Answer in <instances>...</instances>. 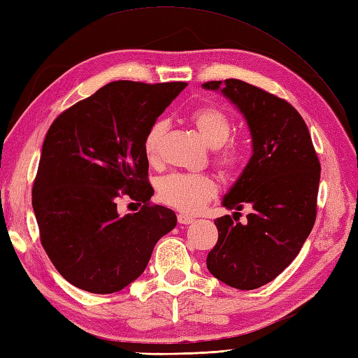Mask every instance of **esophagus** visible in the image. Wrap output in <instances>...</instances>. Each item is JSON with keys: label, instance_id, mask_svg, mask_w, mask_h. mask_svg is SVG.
Returning <instances> with one entry per match:
<instances>
[{"label": "esophagus", "instance_id": "34e87169", "mask_svg": "<svg viewBox=\"0 0 358 358\" xmlns=\"http://www.w3.org/2000/svg\"><path fill=\"white\" fill-rule=\"evenodd\" d=\"M178 223L180 225H189V223H192L195 219L194 217H191V215H186V214H178Z\"/></svg>", "mask_w": 358, "mask_h": 358}]
</instances>
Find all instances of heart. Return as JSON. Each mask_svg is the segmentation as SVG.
Instances as JSON below:
<instances>
[{"label":"heart","mask_w":358,"mask_h":358,"mask_svg":"<svg viewBox=\"0 0 358 358\" xmlns=\"http://www.w3.org/2000/svg\"><path fill=\"white\" fill-rule=\"evenodd\" d=\"M189 121L200 133L203 141L215 149L214 161L223 172L234 173L239 171L243 159L241 147L223 145L228 141L231 129H233L225 111L214 105H205V107L195 108L189 115ZM167 127L169 125L166 121L158 119L145 131L143 150L147 161L152 164L159 161L161 144H163ZM158 195L164 205L178 209L181 213L194 214L215 197L217 185L209 175L171 173L158 183Z\"/></svg>","instance_id":"b5f03b06"}]
</instances>
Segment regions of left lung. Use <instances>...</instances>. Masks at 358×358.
Wrapping results in <instances>:
<instances>
[{"label": "left lung", "instance_id": "left-lung-1", "mask_svg": "<svg viewBox=\"0 0 358 358\" xmlns=\"http://www.w3.org/2000/svg\"><path fill=\"white\" fill-rule=\"evenodd\" d=\"M203 88L219 90L239 108L253 144L248 164L222 201L253 213L245 223L229 215L214 220L219 239L206 265L227 285L253 290L281 275L309 237L321 166L304 119L287 101L237 79L206 82Z\"/></svg>", "mask_w": 358, "mask_h": 358}]
</instances>
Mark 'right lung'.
Here are the masks:
<instances>
[{
    "instance_id": "1",
    "label": "right lung",
    "mask_w": 358,
    "mask_h": 358,
    "mask_svg": "<svg viewBox=\"0 0 358 358\" xmlns=\"http://www.w3.org/2000/svg\"><path fill=\"white\" fill-rule=\"evenodd\" d=\"M186 82L107 83L63 111L49 127L32 208L40 241L69 284L115 293L143 275L155 243L177 225L169 208L152 205L145 131ZM124 194L143 205L121 216Z\"/></svg>"
}]
</instances>
